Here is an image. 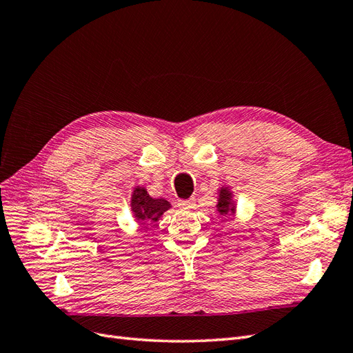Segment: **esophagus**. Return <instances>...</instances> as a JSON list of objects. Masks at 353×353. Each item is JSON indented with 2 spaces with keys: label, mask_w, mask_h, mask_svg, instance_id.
I'll return each instance as SVG.
<instances>
[{
  "label": "esophagus",
  "mask_w": 353,
  "mask_h": 353,
  "mask_svg": "<svg viewBox=\"0 0 353 353\" xmlns=\"http://www.w3.org/2000/svg\"><path fill=\"white\" fill-rule=\"evenodd\" d=\"M179 208H183V209H185V210H194V209H196V199L181 200V201H179Z\"/></svg>",
  "instance_id": "esophagus-1"
}]
</instances>
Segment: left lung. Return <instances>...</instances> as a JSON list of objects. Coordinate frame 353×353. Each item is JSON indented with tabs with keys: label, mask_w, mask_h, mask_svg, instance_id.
I'll use <instances>...</instances> for the list:
<instances>
[{
	"label": "left lung",
	"mask_w": 353,
	"mask_h": 353,
	"mask_svg": "<svg viewBox=\"0 0 353 353\" xmlns=\"http://www.w3.org/2000/svg\"><path fill=\"white\" fill-rule=\"evenodd\" d=\"M216 210L219 212V215H232L236 212V205L232 201V191L228 187H222L219 190V196H218V205Z\"/></svg>",
	"instance_id": "8db88e82"
}]
</instances>
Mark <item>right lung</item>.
I'll list each match as a JSON object with an SVG mask.
<instances>
[{
  "label": "right lung",
  "mask_w": 353,
  "mask_h": 353,
  "mask_svg": "<svg viewBox=\"0 0 353 353\" xmlns=\"http://www.w3.org/2000/svg\"><path fill=\"white\" fill-rule=\"evenodd\" d=\"M169 208L170 203L168 200L150 197L144 187L134 188L131 197V210L134 213V218L141 223L157 222Z\"/></svg>",
  "instance_id": "obj_1"
}]
</instances>
